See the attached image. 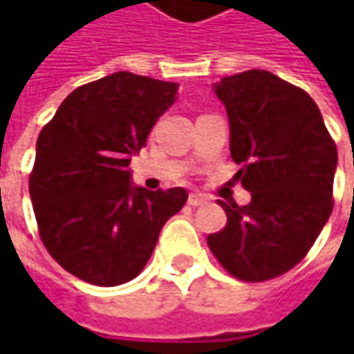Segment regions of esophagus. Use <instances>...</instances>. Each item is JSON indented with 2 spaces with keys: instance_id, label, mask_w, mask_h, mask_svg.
I'll return each mask as SVG.
<instances>
[{
  "instance_id": "esophagus-1",
  "label": "esophagus",
  "mask_w": 354,
  "mask_h": 354,
  "mask_svg": "<svg viewBox=\"0 0 354 354\" xmlns=\"http://www.w3.org/2000/svg\"><path fill=\"white\" fill-rule=\"evenodd\" d=\"M207 201H209V198L205 197L203 193H191V195H189V205H191V207H203Z\"/></svg>"
}]
</instances>
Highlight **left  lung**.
Instances as JSON below:
<instances>
[{
    "label": "left lung",
    "instance_id": "obj_1",
    "mask_svg": "<svg viewBox=\"0 0 354 354\" xmlns=\"http://www.w3.org/2000/svg\"><path fill=\"white\" fill-rule=\"evenodd\" d=\"M212 90L252 198L244 207L218 201L228 223L209 234V248L234 278H278L304 260L331 216L337 147L311 96L268 71L225 76Z\"/></svg>",
    "mask_w": 354,
    "mask_h": 354
}]
</instances>
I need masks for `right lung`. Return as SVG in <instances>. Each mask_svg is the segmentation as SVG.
<instances>
[{"label": "right lung", "mask_w": 354, "mask_h": 354, "mask_svg": "<svg viewBox=\"0 0 354 354\" xmlns=\"http://www.w3.org/2000/svg\"><path fill=\"white\" fill-rule=\"evenodd\" d=\"M179 84L120 71L71 92L37 140L29 179L39 234L76 278L120 286L147 264L187 191L131 183L129 161Z\"/></svg>", "instance_id": "right-lung-1"}]
</instances>
